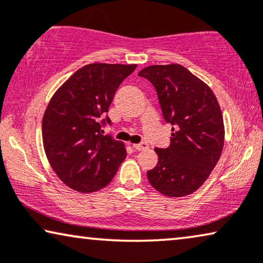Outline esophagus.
<instances>
[{
    "label": "esophagus",
    "mask_w": 263,
    "mask_h": 263,
    "mask_svg": "<svg viewBox=\"0 0 263 263\" xmlns=\"http://www.w3.org/2000/svg\"><path fill=\"white\" fill-rule=\"evenodd\" d=\"M136 150H138V152H141V150H144V149H148V144L146 143H139V144H134L132 145Z\"/></svg>",
    "instance_id": "esophagus-1"
}]
</instances>
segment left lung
<instances>
[{
	"instance_id": "1",
	"label": "left lung",
	"mask_w": 263,
	"mask_h": 263,
	"mask_svg": "<svg viewBox=\"0 0 263 263\" xmlns=\"http://www.w3.org/2000/svg\"><path fill=\"white\" fill-rule=\"evenodd\" d=\"M138 76L155 86L164 120L173 125L170 146L155 148L159 161L146 172L149 183L168 197L190 195L208 179L221 156L225 126L218 100L181 65L148 66Z\"/></svg>"
}]
</instances>
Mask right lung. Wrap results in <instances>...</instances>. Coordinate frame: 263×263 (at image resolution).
Instances as JSON below:
<instances>
[{
  "label": "right lung",
  "mask_w": 263,
  "mask_h": 263,
  "mask_svg": "<svg viewBox=\"0 0 263 263\" xmlns=\"http://www.w3.org/2000/svg\"><path fill=\"white\" fill-rule=\"evenodd\" d=\"M137 65L90 64L73 73L49 101L42 121L45 155L62 183L78 192L108 185L126 157L125 144L101 125L115 91Z\"/></svg>",
  "instance_id": "1"
}]
</instances>
